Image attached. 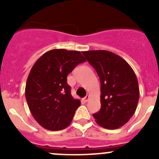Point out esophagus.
<instances>
[{
  "mask_svg": "<svg viewBox=\"0 0 159 159\" xmlns=\"http://www.w3.org/2000/svg\"><path fill=\"white\" fill-rule=\"evenodd\" d=\"M89 95H86L85 97L83 98L82 101H83V102H87L88 100H89Z\"/></svg>",
  "mask_w": 159,
  "mask_h": 159,
  "instance_id": "esophagus-1",
  "label": "esophagus"
}]
</instances>
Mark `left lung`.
<instances>
[{"instance_id": "1", "label": "left lung", "mask_w": 159, "mask_h": 159, "mask_svg": "<svg viewBox=\"0 0 159 159\" xmlns=\"http://www.w3.org/2000/svg\"><path fill=\"white\" fill-rule=\"evenodd\" d=\"M82 54L100 78L101 109L93 114L95 121L107 129L121 127L134 115L139 102V83L134 70L122 57L111 51Z\"/></svg>"}]
</instances>
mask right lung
<instances>
[{
	"label": "right lung",
	"instance_id": "1",
	"mask_svg": "<svg viewBox=\"0 0 159 159\" xmlns=\"http://www.w3.org/2000/svg\"><path fill=\"white\" fill-rule=\"evenodd\" d=\"M85 61L80 51L54 49L44 53L32 67L25 97L33 117L45 129L62 130L71 122L81 102L72 97L67 76Z\"/></svg>",
	"mask_w": 159,
	"mask_h": 159
}]
</instances>
